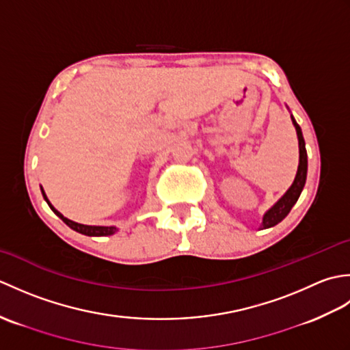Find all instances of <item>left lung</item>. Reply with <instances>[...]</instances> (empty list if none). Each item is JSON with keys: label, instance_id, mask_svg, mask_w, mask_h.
I'll use <instances>...</instances> for the list:
<instances>
[{"label": "left lung", "instance_id": "obj_1", "mask_svg": "<svg viewBox=\"0 0 350 350\" xmlns=\"http://www.w3.org/2000/svg\"><path fill=\"white\" fill-rule=\"evenodd\" d=\"M292 122L296 129V133H298V141H299V165H298V173H296L295 180L292 183V187L287 189V192L282 196L277 203H275L269 211H267L263 215V221H262V228H269L277 226L278 222L284 219L288 212L292 211V207L295 203L298 202V198L301 196V192L306 187V180H307V167H308V161H307V150H306V141H304L302 137V131L299 128V124L296 123V120L292 116Z\"/></svg>", "mask_w": 350, "mask_h": 350}]
</instances>
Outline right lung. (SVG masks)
Wrapping results in <instances>:
<instances>
[{"instance_id":"add662e5","label":"right lung","mask_w":350,"mask_h":350,"mask_svg":"<svg viewBox=\"0 0 350 350\" xmlns=\"http://www.w3.org/2000/svg\"><path fill=\"white\" fill-rule=\"evenodd\" d=\"M42 189V194H43V198L46 200V203L49 204V207L52 209V212H54L58 218H62L64 224H68L72 230H75V232L81 233V234H85V236H109V234H114L117 232V227H102V226H84V224H78V222L75 221H70L66 217H63V215L58 212L54 206H52L49 203V200L46 197V194H44L43 188Z\"/></svg>"}]
</instances>
